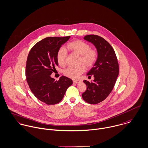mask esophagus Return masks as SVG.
Wrapping results in <instances>:
<instances>
[{
  "mask_svg": "<svg viewBox=\"0 0 148 148\" xmlns=\"http://www.w3.org/2000/svg\"><path fill=\"white\" fill-rule=\"evenodd\" d=\"M82 81L81 80H73V82L74 83H80Z\"/></svg>",
  "mask_w": 148,
  "mask_h": 148,
  "instance_id": "34e87169",
  "label": "esophagus"
}]
</instances>
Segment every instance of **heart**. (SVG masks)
I'll list each match as a JSON object with an SVG mask.
<instances>
[{
    "label": "heart",
    "mask_w": 148,
    "mask_h": 148,
    "mask_svg": "<svg viewBox=\"0 0 148 148\" xmlns=\"http://www.w3.org/2000/svg\"><path fill=\"white\" fill-rule=\"evenodd\" d=\"M66 48L72 52L80 56L79 63L83 64L86 68L92 66L96 62L98 58V53L96 50L91 49L90 45L81 40H75L69 42L66 45ZM66 50L61 48L57 53V61L58 64L63 66L65 64L66 57ZM84 72V66L77 68L68 67L66 68L63 73L64 75L71 79H77Z\"/></svg>",
    "instance_id": "b5f03b06"
}]
</instances>
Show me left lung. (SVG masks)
I'll return each mask as SVG.
<instances>
[{
	"mask_svg": "<svg viewBox=\"0 0 148 148\" xmlns=\"http://www.w3.org/2000/svg\"><path fill=\"white\" fill-rule=\"evenodd\" d=\"M84 39L96 48L98 58L88 72V78L94 76L92 82L84 80L87 86L82 98L88 103L95 104L106 98L112 91L119 74V65L115 53L111 45L102 37L88 35Z\"/></svg>",
	"mask_w": 148,
	"mask_h": 148,
	"instance_id": "obj_1",
	"label": "left lung"
}]
</instances>
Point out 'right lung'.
Segmentation results:
<instances>
[{"label":"right lung","mask_w":148,"mask_h":148,"mask_svg":"<svg viewBox=\"0 0 148 148\" xmlns=\"http://www.w3.org/2000/svg\"><path fill=\"white\" fill-rule=\"evenodd\" d=\"M70 36L47 37L30 50L26 62V80L32 92L41 101L52 105L59 103L72 80L64 76L56 81L50 75L58 66L57 53Z\"/></svg>","instance_id":"1"}]
</instances>
